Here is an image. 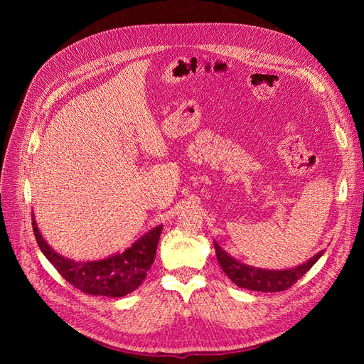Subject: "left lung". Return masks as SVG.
<instances>
[{
	"instance_id": "1",
	"label": "left lung",
	"mask_w": 364,
	"mask_h": 364,
	"mask_svg": "<svg viewBox=\"0 0 364 364\" xmlns=\"http://www.w3.org/2000/svg\"><path fill=\"white\" fill-rule=\"evenodd\" d=\"M215 255L218 264L222 266L223 272L228 274L234 284H237L241 289H247L253 291H264V293H274V291H284L290 289L291 285L302 278L304 274L310 270L316 261L323 255V250H321L314 255L311 259L301 264L294 269L287 270H266V269H257L252 266L241 264L235 258H232L220 247L215 241Z\"/></svg>"
}]
</instances>
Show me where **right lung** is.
<instances>
[{"mask_svg":"<svg viewBox=\"0 0 364 364\" xmlns=\"http://www.w3.org/2000/svg\"><path fill=\"white\" fill-rule=\"evenodd\" d=\"M33 218V232L43 255L75 289L92 296L121 297L136 290L147 277L153 261L162 226L153 228L123 253L98 261H74L54 252L42 238Z\"/></svg>","mask_w":364,"mask_h":364,"instance_id":"add662e5","label":"right lung"}]
</instances>
